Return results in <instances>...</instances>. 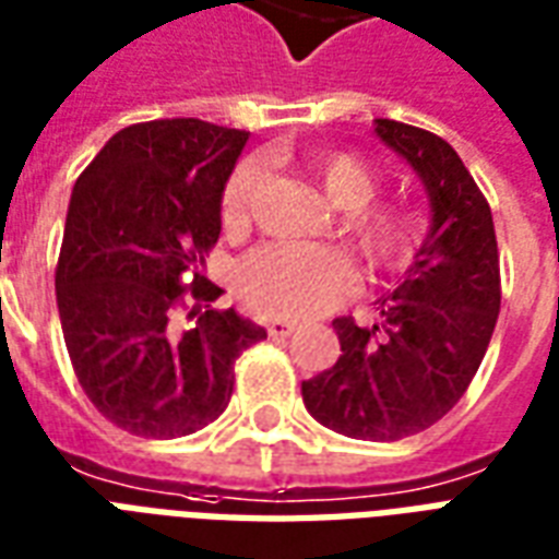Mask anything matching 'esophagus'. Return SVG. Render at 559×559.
<instances>
[{"label": "esophagus", "instance_id": "1", "mask_svg": "<svg viewBox=\"0 0 559 559\" xmlns=\"http://www.w3.org/2000/svg\"><path fill=\"white\" fill-rule=\"evenodd\" d=\"M295 321H283V318H276V321L267 324V335H271V338H288V335H295Z\"/></svg>", "mask_w": 559, "mask_h": 559}]
</instances>
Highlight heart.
<instances>
[{
	"mask_svg": "<svg viewBox=\"0 0 559 559\" xmlns=\"http://www.w3.org/2000/svg\"><path fill=\"white\" fill-rule=\"evenodd\" d=\"M306 174L321 185L326 200L347 215V235L371 264L401 262L415 245V221L394 205H368L377 176L359 155L314 153L304 162ZM262 174L255 165L235 167L221 200V217L229 233H245L253 221ZM241 295L253 309L304 321L333 309L350 288V267L330 247L276 241L255 250L238 271Z\"/></svg>",
	"mask_w": 559,
	"mask_h": 559,
	"instance_id": "heart-1",
	"label": "heart"
}]
</instances>
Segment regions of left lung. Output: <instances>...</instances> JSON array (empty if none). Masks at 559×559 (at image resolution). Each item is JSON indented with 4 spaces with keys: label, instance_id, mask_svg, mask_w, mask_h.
<instances>
[{
    "label": "left lung",
    "instance_id": "1",
    "mask_svg": "<svg viewBox=\"0 0 559 559\" xmlns=\"http://www.w3.org/2000/svg\"><path fill=\"white\" fill-rule=\"evenodd\" d=\"M374 132L421 179L430 226L401 283L377 300L380 324L335 318L342 356L304 380V404L335 433L397 442L451 413L477 374L501 271L489 203L454 146L397 120H374Z\"/></svg>",
    "mask_w": 559,
    "mask_h": 559
}]
</instances>
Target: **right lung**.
Wrapping results in <instances>:
<instances>
[{
	"label": "right lung",
	"instance_id": "add662e5",
	"mask_svg": "<svg viewBox=\"0 0 559 559\" xmlns=\"http://www.w3.org/2000/svg\"><path fill=\"white\" fill-rule=\"evenodd\" d=\"M247 138L194 117L126 126L75 179L58 318L91 404L129 433L203 430L233 397L238 354L267 335L235 309H212L221 288L203 276Z\"/></svg>",
	"mask_w": 559,
	"mask_h": 559
}]
</instances>
